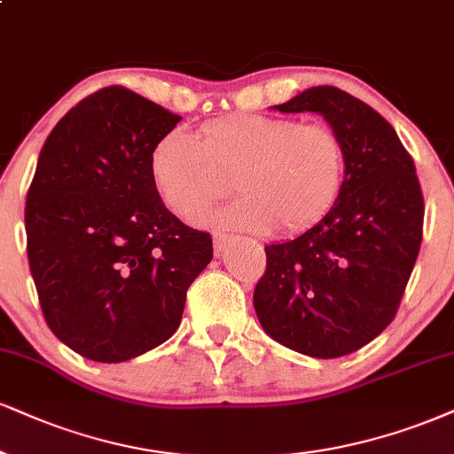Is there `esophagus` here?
<instances>
[{"label": "esophagus", "mask_w": 454, "mask_h": 454, "mask_svg": "<svg viewBox=\"0 0 454 454\" xmlns=\"http://www.w3.org/2000/svg\"><path fill=\"white\" fill-rule=\"evenodd\" d=\"M231 239H233V236H227V233H215V236H212V242H215V254L221 256L223 253H225Z\"/></svg>", "instance_id": "1"}]
</instances>
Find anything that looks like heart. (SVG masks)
I'll return each mask as SVG.
<instances>
[{
    "label": "heart",
    "instance_id": "1",
    "mask_svg": "<svg viewBox=\"0 0 454 454\" xmlns=\"http://www.w3.org/2000/svg\"><path fill=\"white\" fill-rule=\"evenodd\" d=\"M149 170L178 216H200L227 193V176H233L242 198L218 215L223 223L256 233L273 225L301 233L339 201L345 147L328 124L244 114L208 121L198 138L168 132L153 147Z\"/></svg>",
    "mask_w": 454,
    "mask_h": 454
}]
</instances>
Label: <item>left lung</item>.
Returning <instances> with one entry per match:
<instances>
[{"mask_svg":"<svg viewBox=\"0 0 454 454\" xmlns=\"http://www.w3.org/2000/svg\"><path fill=\"white\" fill-rule=\"evenodd\" d=\"M276 109L324 115L343 141L345 183L317 225L265 246L254 309L265 333L288 349L340 357L395 317L423 239L421 184L398 134L360 98L316 86Z\"/></svg>","mask_w":454,"mask_h":454,"instance_id":"8db88e82","label":"left lung"}]
</instances>
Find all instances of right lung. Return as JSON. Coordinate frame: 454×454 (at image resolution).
Returning a JSON list of instances; mask_svg holds the SVG:
<instances>
[{"mask_svg":"<svg viewBox=\"0 0 454 454\" xmlns=\"http://www.w3.org/2000/svg\"><path fill=\"white\" fill-rule=\"evenodd\" d=\"M181 115L124 86L54 126L25 206L27 254L48 326L94 362H126L172 337L210 233L161 201L149 160Z\"/></svg>","mask_w":454,"mask_h":454,"instance_id":"1","label":"right lung"}]
</instances>
